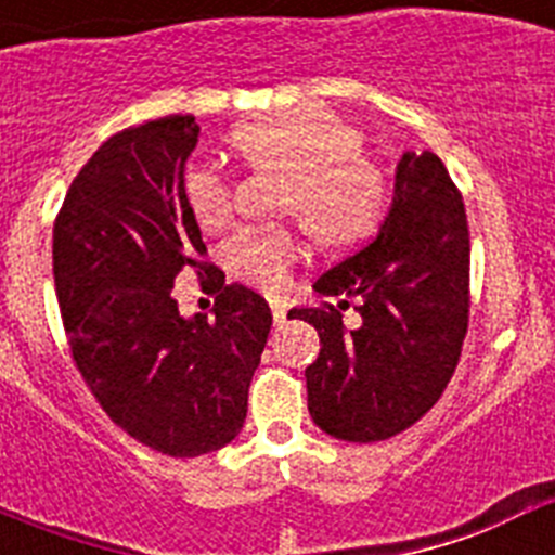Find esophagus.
I'll return each instance as SVG.
<instances>
[{"mask_svg": "<svg viewBox=\"0 0 555 555\" xmlns=\"http://www.w3.org/2000/svg\"><path fill=\"white\" fill-rule=\"evenodd\" d=\"M269 306H272V320H274V325H283V322H286V313H288L286 302L272 300V302H269Z\"/></svg>", "mask_w": 555, "mask_h": 555, "instance_id": "34e87169", "label": "esophagus"}]
</instances>
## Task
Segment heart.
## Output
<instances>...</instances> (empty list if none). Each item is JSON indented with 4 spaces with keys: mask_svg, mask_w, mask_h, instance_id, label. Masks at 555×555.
Instances as JSON below:
<instances>
[{
    "mask_svg": "<svg viewBox=\"0 0 555 555\" xmlns=\"http://www.w3.org/2000/svg\"><path fill=\"white\" fill-rule=\"evenodd\" d=\"M230 144L247 169L281 171L278 210L302 222L320 247L350 249L384 222L391 180L350 121L313 111L269 113L235 127ZM183 191L191 217L208 233L233 219L235 185L222 166H189ZM300 255V235L288 224H247L228 238L222 263L235 281L278 294L292 283Z\"/></svg>",
    "mask_w": 555,
    "mask_h": 555,
    "instance_id": "heart-1",
    "label": "heart"
}]
</instances>
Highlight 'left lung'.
Masks as SVG:
<instances>
[{
	"label": "left lung",
	"mask_w": 555,
	"mask_h": 555,
	"mask_svg": "<svg viewBox=\"0 0 555 555\" xmlns=\"http://www.w3.org/2000/svg\"><path fill=\"white\" fill-rule=\"evenodd\" d=\"M313 288L341 297L288 313L320 333L306 370L313 423L345 442H384L420 423L450 384L469 325L467 210L434 152H405L375 238ZM350 299L358 328L344 325Z\"/></svg>",
	"instance_id": "left-lung-1"
}]
</instances>
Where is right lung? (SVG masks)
<instances>
[{
	"label": "right lung",
	"instance_id": "obj_1",
	"mask_svg": "<svg viewBox=\"0 0 555 555\" xmlns=\"http://www.w3.org/2000/svg\"><path fill=\"white\" fill-rule=\"evenodd\" d=\"M194 116L116 132L77 171L52 230L68 352L88 391L135 442L175 459L233 442L272 313L242 283L222 286L183 191ZM194 271L215 317L183 321L173 278Z\"/></svg>",
	"mask_w": 555,
	"mask_h": 555
}]
</instances>
